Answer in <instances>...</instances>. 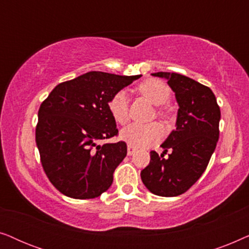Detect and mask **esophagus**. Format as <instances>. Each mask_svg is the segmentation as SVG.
Masks as SVG:
<instances>
[{"instance_id":"esophagus-1","label":"esophagus","mask_w":249,"mask_h":249,"mask_svg":"<svg viewBox=\"0 0 249 249\" xmlns=\"http://www.w3.org/2000/svg\"><path fill=\"white\" fill-rule=\"evenodd\" d=\"M135 152H136V148L134 147V146H130V145H128V147H127V153H128V155L130 156V155L134 154Z\"/></svg>"}]
</instances>
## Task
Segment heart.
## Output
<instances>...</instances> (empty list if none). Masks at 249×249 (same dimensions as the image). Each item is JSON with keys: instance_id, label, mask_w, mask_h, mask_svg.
I'll use <instances>...</instances> for the list:
<instances>
[{"instance_id": "obj_1", "label": "heart", "mask_w": 249, "mask_h": 249, "mask_svg": "<svg viewBox=\"0 0 249 249\" xmlns=\"http://www.w3.org/2000/svg\"><path fill=\"white\" fill-rule=\"evenodd\" d=\"M139 90L149 102L155 105L164 104L170 97V89L164 83L156 79H149L139 86ZM108 111L118 124H124L129 119L128 94L125 90H119L110 98ZM164 136V128L158 122L152 124H131L124 128L120 137L128 145L134 147H148Z\"/></svg>"}]
</instances>
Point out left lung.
Masks as SVG:
<instances>
[{"mask_svg": "<svg viewBox=\"0 0 249 249\" xmlns=\"http://www.w3.org/2000/svg\"><path fill=\"white\" fill-rule=\"evenodd\" d=\"M164 78L178 103L176 129L161 145V155L151 161L141 177L146 188L158 196L175 197L187 192L205 171L219 141L220 107L209 87L182 74L155 72ZM168 150V158L164 154Z\"/></svg>", "mask_w": 249, "mask_h": 249, "instance_id": "left-lung-1", "label": "left lung"}]
</instances>
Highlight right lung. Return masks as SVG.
<instances>
[{"label": "right lung", "instance_id": "obj_1", "mask_svg": "<svg viewBox=\"0 0 249 249\" xmlns=\"http://www.w3.org/2000/svg\"><path fill=\"white\" fill-rule=\"evenodd\" d=\"M137 76L90 71L59 84L40 104L36 144L47 178L76 199L101 196L127 155L124 142L98 144L118 135L110 98Z\"/></svg>", "mask_w": 249, "mask_h": 249}]
</instances>
